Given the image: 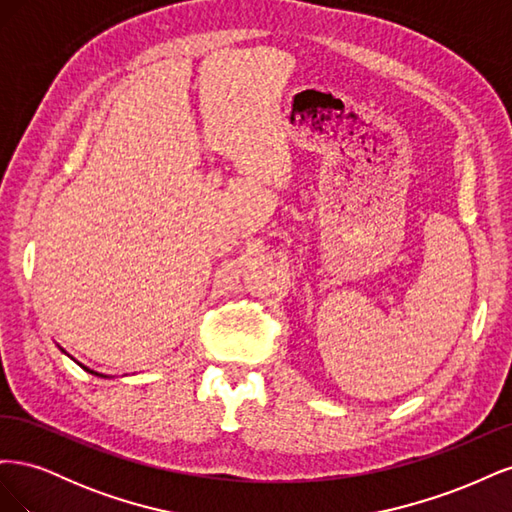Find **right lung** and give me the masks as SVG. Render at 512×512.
<instances>
[{"label": "right lung", "mask_w": 512, "mask_h": 512, "mask_svg": "<svg viewBox=\"0 0 512 512\" xmlns=\"http://www.w3.org/2000/svg\"><path fill=\"white\" fill-rule=\"evenodd\" d=\"M59 350H61V352H64V354H68V352H66L64 348H61V346H59ZM68 356H70V354H68ZM70 359H72V356H70ZM72 361H74V363H79V361H76V359H72ZM79 365H81V367H83V369L87 371V374H91V376H98V378H113V376H106V374H100V371H94V369H89V367H87V365H83V363H79Z\"/></svg>", "instance_id": "obj_1"}]
</instances>
